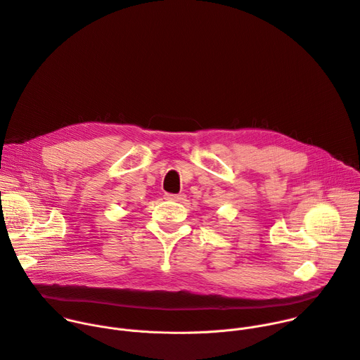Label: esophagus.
Segmentation results:
<instances>
[{"mask_svg": "<svg viewBox=\"0 0 360 360\" xmlns=\"http://www.w3.org/2000/svg\"><path fill=\"white\" fill-rule=\"evenodd\" d=\"M165 199L167 200H173V202H184L186 200V195H172V193H167V195H165Z\"/></svg>", "mask_w": 360, "mask_h": 360, "instance_id": "34e87169", "label": "esophagus"}]
</instances>
